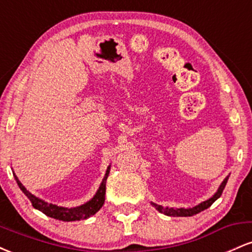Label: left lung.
Instances as JSON below:
<instances>
[{
	"label": "left lung",
	"instance_id": "8db88e82",
	"mask_svg": "<svg viewBox=\"0 0 252 252\" xmlns=\"http://www.w3.org/2000/svg\"><path fill=\"white\" fill-rule=\"evenodd\" d=\"M227 180H228V176H226V178L224 179V181L221 182V185L219 186L218 190H217L215 194H213V196H211L209 200L202 201L199 205H196V206L190 207V209H169V207H163V206H161V205H156V204H154V202H152V205L155 207L156 210L158 211V212L163 213V215L169 216V217H190V216H194V215H196V213L201 212V211L209 209V207L217 200V199L220 198L222 190H224L225 186H226Z\"/></svg>",
	"mask_w": 252,
	"mask_h": 252
}]
</instances>
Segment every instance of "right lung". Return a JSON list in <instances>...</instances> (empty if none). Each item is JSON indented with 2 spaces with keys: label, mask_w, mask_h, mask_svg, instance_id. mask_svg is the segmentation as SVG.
<instances>
[{
  "label": "right lung",
  "mask_w": 252,
  "mask_h": 252,
  "mask_svg": "<svg viewBox=\"0 0 252 252\" xmlns=\"http://www.w3.org/2000/svg\"><path fill=\"white\" fill-rule=\"evenodd\" d=\"M110 173V166L106 169L105 176H104L102 184H100L99 189L96 192V194L94 195V198L91 200L85 202V204L80 205V206L77 207H63V206H57V205L53 204H48V202L41 200L37 196L33 195L30 190L26 189V187L24 185L20 182L17 176L14 174V178L19 185L20 189L27 195V198L30 199L32 205H33L34 209L41 211L42 213H45L46 216L51 217V218L58 219V220H63V221H74V220H82V219H86L90 218L91 216H94V213H97L98 211L100 210V207L103 206L104 201H105V184H106V179H108Z\"/></svg>",
  "instance_id": "right-lung-1"
}]
</instances>
